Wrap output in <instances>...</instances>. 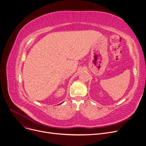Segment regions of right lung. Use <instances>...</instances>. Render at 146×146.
<instances>
[{"mask_svg":"<svg viewBox=\"0 0 146 146\" xmlns=\"http://www.w3.org/2000/svg\"><path fill=\"white\" fill-rule=\"evenodd\" d=\"M61 104H62V103H61Z\"/></svg>","mask_w":146,"mask_h":146,"instance_id":"right-lung-1","label":"right lung"}]
</instances>
